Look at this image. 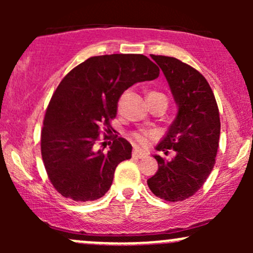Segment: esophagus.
Returning a JSON list of instances; mask_svg holds the SVG:
<instances>
[{
    "mask_svg": "<svg viewBox=\"0 0 253 253\" xmlns=\"http://www.w3.org/2000/svg\"><path fill=\"white\" fill-rule=\"evenodd\" d=\"M133 157H135V158H144V157H146V152L143 150L134 149L133 150Z\"/></svg>",
    "mask_w": 253,
    "mask_h": 253,
    "instance_id": "obj_1",
    "label": "esophagus"
}]
</instances>
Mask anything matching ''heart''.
Wrapping results in <instances>:
<instances>
[{
	"label": "heart",
	"instance_id": "1",
	"mask_svg": "<svg viewBox=\"0 0 253 253\" xmlns=\"http://www.w3.org/2000/svg\"><path fill=\"white\" fill-rule=\"evenodd\" d=\"M149 96H164V95L161 94V92L151 91L149 94ZM156 136H157V133L155 132V130L141 129V130H136V132L133 133L132 139L139 145H147V144H150L151 141L156 138Z\"/></svg>",
	"mask_w": 253,
	"mask_h": 253
}]
</instances>
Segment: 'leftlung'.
<instances>
[{"instance_id":"obj_1","label":"left lung","mask_w":253,"mask_h":253,"mask_svg":"<svg viewBox=\"0 0 253 253\" xmlns=\"http://www.w3.org/2000/svg\"><path fill=\"white\" fill-rule=\"evenodd\" d=\"M151 58L163 71L178 112L156 146L165 155L173 150L176 156L171 161L153 156L158 171L147 179V185L156 196L178 202L193 196L213 170L220 138L219 109L210 84L199 71L173 57Z\"/></svg>"}]
</instances>
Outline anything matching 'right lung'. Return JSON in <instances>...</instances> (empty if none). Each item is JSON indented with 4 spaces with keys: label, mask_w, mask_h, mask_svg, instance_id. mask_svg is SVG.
Returning a JSON list of instances; mask_svg holds the SVG:
<instances>
[{
    "label": "right lung",
    "mask_w": 253,
    "mask_h": 253,
    "mask_svg": "<svg viewBox=\"0 0 253 253\" xmlns=\"http://www.w3.org/2000/svg\"><path fill=\"white\" fill-rule=\"evenodd\" d=\"M158 76V66L143 54H106L89 58L63 78L42 130L43 165L60 195L86 202L109 190L119 163L132 157V145L117 138L108 152L95 151L101 127L107 133L112 128L125 90Z\"/></svg>",
    "instance_id": "add662e5"
}]
</instances>
